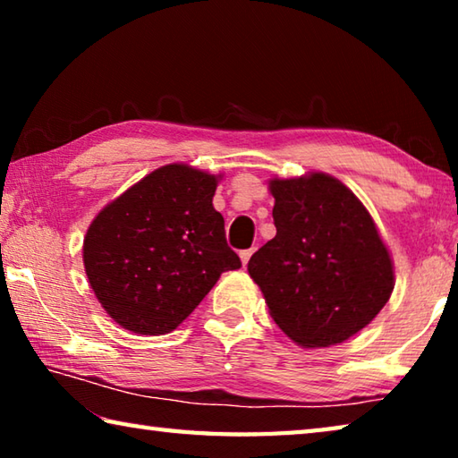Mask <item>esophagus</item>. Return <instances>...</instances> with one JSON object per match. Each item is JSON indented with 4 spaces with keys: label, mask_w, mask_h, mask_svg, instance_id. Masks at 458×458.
Returning <instances> with one entry per match:
<instances>
[{
    "label": "esophagus",
    "mask_w": 458,
    "mask_h": 458,
    "mask_svg": "<svg viewBox=\"0 0 458 458\" xmlns=\"http://www.w3.org/2000/svg\"><path fill=\"white\" fill-rule=\"evenodd\" d=\"M252 248H248V250H242V252H240V260H242V265L246 267L248 265V260H250V257H252Z\"/></svg>",
    "instance_id": "esophagus-1"
}]
</instances>
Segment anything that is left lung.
Returning a JSON list of instances; mask_svg holds the SVG:
<instances>
[{"mask_svg": "<svg viewBox=\"0 0 458 458\" xmlns=\"http://www.w3.org/2000/svg\"><path fill=\"white\" fill-rule=\"evenodd\" d=\"M276 236L248 260L275 323L294 344L329 347L390 299L394 267L361 201L335 177L273 180Z\"/></svg>", "mask_w": 458, "mask_h": 458, "instance_id": "obj_1", "label": "left lung"}]
</instances>
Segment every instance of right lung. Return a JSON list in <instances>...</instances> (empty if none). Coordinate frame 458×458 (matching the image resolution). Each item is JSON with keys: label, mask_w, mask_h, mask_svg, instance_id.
Segmentation results:
<instances>
[{"label": "right lung", "mask_w": 458, "mask_h": 458, "mask_svg": "<svg viewBox=\"0 0 458 458\" xmlns=\"http://www.w3.org/2000/svg\"><path fill=\"white\" fill-rule=\"evenodd\" d=\"M218 177L183 164L155 169L111 201L84 238L89 283L127 331H174L226 270L242 267L212 198Z\"/></svg>", "instance_id": "obj_1"}]
</instances>
